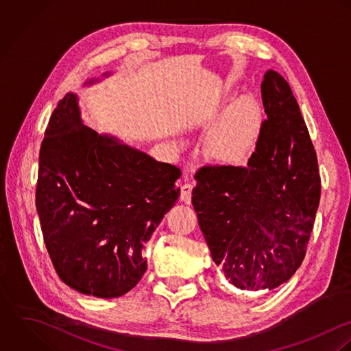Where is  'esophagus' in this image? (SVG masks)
<instances>
[{
  "label": "esophagus",
  "mask_w": 351,
  "mask_h": 351,
  "mask_svg": "<svg viewBox=\"0 0 351 351\" xmlns=\"http://www.w3.org/2000/svg\"><path fill=\"white\" fill-rule=\"evenodd\" d=\"M191 193H193V184L191 183H184L180 189V199L184 204H191Z\"/></svg>",
  "instance_id": "1"
}]
</instances>
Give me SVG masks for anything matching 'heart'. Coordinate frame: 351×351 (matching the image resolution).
I'll list each match as a JSON object with an SVG mask.
<instances>
[{
    "label": "heart",
    "instance_id": "heart-1",
    "mask_svg": "<svg viewBox=\"0 0 351 351\" xmlns=\"http://www.w3.org/2000/svg\"><path fill=\"white\" fill-rule=\"evenodd\" d=\"M261 128V108L251 97L237 100L205 141V153L218 162H239L254 149Z\"/></svg>",
    "mask_w": 351,
    "mask_h": 351
}]
</instances>
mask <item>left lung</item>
I'll return each mask as SVG.
<instances>
[{
    "instance_id": "left-lung-1",
    "label": "left lung",
    "mask_w": 351,
    "mask_h": 351,
    "mask_svg": "<svg viewBox=\"0 0 351 351\" xmlns=\"http://www.w3.org/2000/svg\"><path fill=\"white\" fill-rule=\"evenodd\" d=\"M267 119L247 165H202L193 205L211 258L234 287L269 291L301 266L319 208L317 156L280 73L262 82Z\"/></svg>"
}]
</instances>
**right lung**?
Instances as JSON below:
<instances>
[{
  "instance_id": "obj_1",
  "label": "right lung",
  "mask_w": 351,
  "mask_h": 351,
  "mask_svg": "<svg viewBox=\"0 0 351 351\" xmlns=\"http://www.w3.org/2000/svg\"><path fill=\"white\" fill-rule=\"evenodd\" d=\"M182 171L82 125L66 93L39 152L36 210L53 266L71 289L112 298L146 271L142 256L180 194Z\"/></svg>"
}]
</instances>
